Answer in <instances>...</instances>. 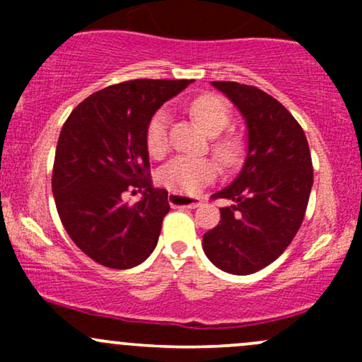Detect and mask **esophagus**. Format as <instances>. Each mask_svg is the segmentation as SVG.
<instances>
[{"mask_svg":"<svg viewBox=\"0 0 362 362\" xmlns=\"http://www.w3.org/2000/svg\"><path fill=\"white\" fill-rule=\"evenodd\" d=\"M168 202L172 207H190V209H195L202 204L201 197H189V195L172 192L168 195Z\"/></svg>","mask_w":362,"mask_h":362,"instance_id":"esophagus-1","label":"esophagus"}]
</instances>
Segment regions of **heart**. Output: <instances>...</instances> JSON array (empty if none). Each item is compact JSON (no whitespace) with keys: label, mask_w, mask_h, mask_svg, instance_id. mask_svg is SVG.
Segmentation results:
<instances>
[{"label":"heart","mask_w":362,"mask_h":362,"mask_svg":"<svg viewBox=\"0 0 362 362\" xmlns=\"http://www.w3.org/2000/svg\"><path fill=\"white\" fill-rule=\"evenodd\" d=\"M194 119L201 124L209 136L223 132L230 124V109L218 95H201L190 103ZM146 148L149 155L161 158L168 151V114L158 110L146 127ZM216 156L226 167H233L242 160L243 144L236 136H224L214 141ZM218 175V165L209 158L177 156L165 165L160 172V182L167 189L182 194H195L213 182Z\"/></svg>","instance_id":"heart-1"}]
</instances>
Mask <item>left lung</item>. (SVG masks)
Masks as SVG:
<instances>
[{
    "label": "left lung",
    "mask_w": 362,
    "mask_h": 362,
    "mask_svg": "<svg viewBox=\"0 0 362 362\" xmlns=\"http://www.w3.org/2000/svg\"><path fill=\"white\" fill-rule=\"evenodd\" d=\"M236 109L248 129V151L240 175L216 192L221 221L202 236L207 259L235 276L267 267L300 230L313 185L308 141L291 112L255 86L213 81Z\"/></svg>",
    "instance_id": "left-lung-1"
}]
</instances>
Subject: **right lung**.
Listing matches in <instances>:
<instances>
[{"label":"right lung","instance_id":"1","mask_svg":"<svg viewBox=\"0 0 362 362\" xmlns=\"http://www.w3.org/2000/svg\"><path fill=\"white\" fill-rule=\"evenodd\" d=\"M189 80H131L107 86L71 112L57 139L52 194L61 223L81 252L110 269L151 255L170 211L149 177L146 127ZM144 194L134 206L122 194Z\"/></svg>","mask_w":362,"mask_h":362}]
</instances>
